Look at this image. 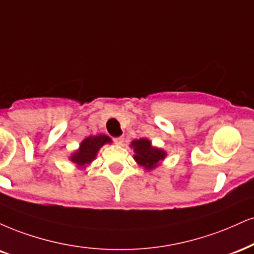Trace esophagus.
Here are the masks:
<instances>
[{
    "mask_svg": "<svg viewBox=\"0 0 254 254\" xmlns=\"http://www.w3.org/2000/svg\"><path fill=\"white\" fill-rule=\"evenodd\" d=\"M114 142L117 145H122V144H123V142H124V138H123V137H116V138H114Z\"/></svg>",
    "mask_w": 254,
    "mask_h": 254,
    "instance_id": "34e87169",
    "label": "esophagus"
}]
</instances>
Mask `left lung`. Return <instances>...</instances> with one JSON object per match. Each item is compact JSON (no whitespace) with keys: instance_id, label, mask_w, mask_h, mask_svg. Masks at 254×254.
Returning a JSON list of instances; mask_svg holds the SVG:
<instances>
[{"instance_id":"left-lung-1","label":"left lung","mask_w":254,"mask_h":254,"mask_svg":"<svg viewBox=\"0 0 254 254\" xmlns=\"http://www.w3.org/2000/svg\"><path fill=\"white\" fill-rule=\"evenodd\" d=\"M131 148L133 149V158L139 166L144 167L146 170L155 169L161 161L167 156V152L162 149L155 148L151 145V142L146 138L135 139L131 142Z\"/></svg>"}]
</instances>
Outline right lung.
Masks as SVG:
<instances>
[{
	"label": "right lung",
	"mask_w": 254,
	"mask_h": 254,
	"mask_svg": "<svg viewBox=\"0 0 254 254\" xmlns=\"http://www.w3.org/2000/svg\"><path fill=\"white\" fill-rule=\"evenodd\" d=\"M112 140L109 136L106 135H98V136H90L86 137L80 143V146L75 152H73L72 156L69 157L73 163L77 164L78 167L84 168L87 164H90L94 158H96L98 151L105 145L106 143H111Z\"/></svg>",
	"instance_id": "add662e5"
}]
</instances>
